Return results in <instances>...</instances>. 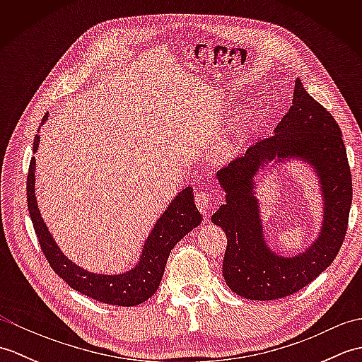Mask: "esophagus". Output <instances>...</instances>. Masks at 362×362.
<instances>
[{
    "instance_id": "obj_1",
    "label": "esophagus",
    "mask_w": 362,
    "mask_h": 362,
    "mask_svg": "<svg viewBox=\"0 0 362 362\" xmlns=\"http://www.w3.org/2000/svg\"><path fill=\"white\" fill-rule=\"evenodd\" d=\"M194 202L197 205L199 211H201L202 214H209L211 205L218 204L219 202V197L214 194V193H210V191H197L196 193V197H194Z\"/></svg>"
}]
</instances>
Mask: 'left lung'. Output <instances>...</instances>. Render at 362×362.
Returning <instances> with one entry per match:
<instances>
[{
  "label": "left lung",
  "instance_id": "8db88e82",
  "mask_svg": "<svg viewBox=\"0 0 362 362\" xmlns=\"http://www.w3.org/2000/svg\"><path fill=\"white\" fill-rule=\"evenodd\" d=\"M300 155L313 161L325 185L326 221L317 244L303 256L283 259L265 247L251 196V175L264 159ZM227 191L213 224L227 236L222 275L235 294L249 300H276L296 294L333 263L349 227L353 197L351 171L341 127L324 105L296 81L294 103L275 129L244 156L218 173Z\"/></svg>",
  "mask_w": 362,
  "mask_h": 362
}]
</instances>
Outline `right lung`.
Instances as JSON below:
<instances>
[{
  "mask_svg": "<svg viewBox=\"0 0 362 362\" xmlns=\"http://www.w3.org/2000/svg\"><path fill=\"white\" fill-rule=\"evenodd\" d=\"M46 118H48V113L43 117V121ZM37 146L38 135L34 140V152L37 151ZM34 169L35 158L33 157L26 180L28 210L43 255L52 271L65 280L68 286L101 303L135 306L156 294L165 272L169 252L202 221L201 213L194 205L193 188L188 187L179 193V196H175L163 216L158 219L144 244L143 257L135 269L119 275L91 274L64 257L57 244L54 243L48 228L43 224L34 196Z\"/></svg>",
  "mask_w": 362,
  "mask_h": 362,
  "instance_id": "1",
  "label": "right lung"
}]
</instances>
